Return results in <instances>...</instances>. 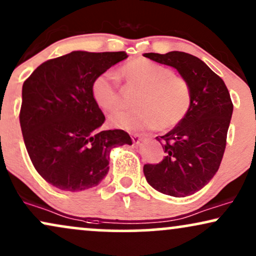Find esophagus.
I'll return each mask as SVG.
<instances>
[{
  "mask_svg": "<svg viewBox=\"0 0 256 256\" xmlns=\"http://www.w3.org/2000/svg\"><path fill=\"white\" fill-rule=\"evenodd\" d=\"M131 138H132V142H134V144H139L142 142V139H143V136L138 134H132Z\"/></svg>",
  "mask_w": 256,
  "mask_h": 256,
  "instance_id": "1",
  "label": "esophagus"
}]
</instances>
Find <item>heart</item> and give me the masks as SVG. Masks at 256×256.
<instances>
[{
	"label": "heart",
	"instance_id": "obj_1",
	"mask_svg": "<svg viewBox=\"0 0 256 256\" xmlns=\"http://www.w3.org/2000/svg\"><path fill=\"white\" fill-rule=\"evenodd\" d=\"M126 87L139 88L132 111H119L110 116L111 125L125 130H143L158 126L160 130L174 128L183 120L192 104V90L182 76L156 61L145 58L128 61L119 70ZM90 93L102 111L111 112L122 105L118 82L110 70L93 79Z\"/></svg>",
	"mask_w": 256,
	"mask_h": 256
}]
</instances>
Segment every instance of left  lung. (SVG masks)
Returning <instances> with one entry per match:
<instances>
[{"mask_svg":"<svg viewBox=\"0 0 256 256\" xmlns=\"http://www.w3.org/2000/svg\"><path fill=\"white\" fill-rule=\"evenodd\" d=\"M143 56L177 70L192 90L183 120L156 137L166 156L158 164H145V178L166 195H192L210 182L221 164L232 114L230 94L221 78L192 54L174 50Z\"/></svg>","mask_w":256,"mask_h":256,"instance_id":"8db88e82","label":"left lung"}]
</instances>
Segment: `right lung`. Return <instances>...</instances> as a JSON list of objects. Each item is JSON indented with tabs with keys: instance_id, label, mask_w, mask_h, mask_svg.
Here are the masks:
<instances>
[{
	"instance_id": "add662e5",
	"label": "right lung",
	"mask_w": 256,
	"mask_h": 256,
	"mask_svg": "<svg viewBox=\"0 0 256 256\" xmlns=\"http://www.w3.org/2000/svg\"><path fill=\"white\" fill-rule=\"evenodd\" d=\"M125 52L74 50L41 64L22 86L20 124L26 148L40 176L64 192H82L108 172L113 148L132 144L122 130L102 131L105 116L90 85L125 60Z\"/></svg>"
}]
</instances>
